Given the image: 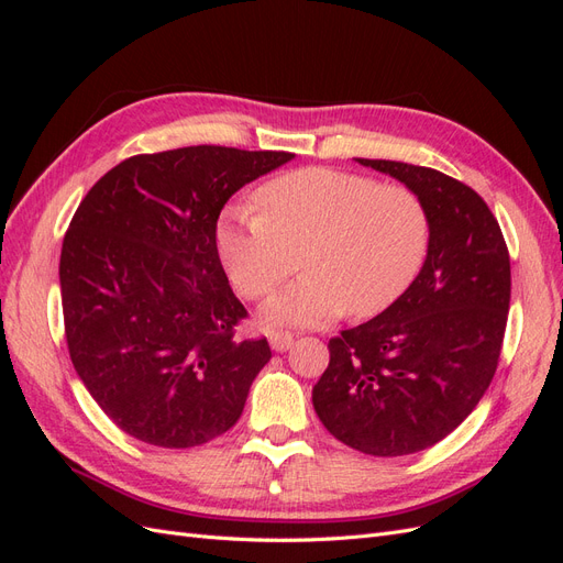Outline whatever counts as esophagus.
<instances>
[{
	"mask_svg": "<svg viewBox=\"0 0 563 563\" xmlns=\"http://www.w3.org/2000/svg\"><path fill=\"white\" fill-rule=\"evenodd\" d=\"M269 345L275 352H286L288 347L294 345V335L288 331H272L269 333Z\"/></svg>",
	"mask_w": 563,
	"mask_h": 563,
	"instance_id": "esophagus-1",
	"label": "esophagus"
}]
</instances>
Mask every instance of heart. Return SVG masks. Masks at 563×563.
<instances>
[{"mask_svg":"<svg viewBox=\"0 0 563 563\" xmlns=\"http://www.w3.org/2000/svg\"><path fill=\"white\" fill-rule=\"evenodd\" d=\"M261 216L230 211L216 230L218 255L242 296L258 300L294 275L263 317L321 327L340 314L373 317L413 284L430 246V216L406 185L310 166L255 192Z\"/></svg>","mask_w":563,"mask_h":563,"instance_id":"b5f03b06","label":"heart"}]
</instances>
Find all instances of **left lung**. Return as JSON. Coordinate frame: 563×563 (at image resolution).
Wrapping results in <instances>:
<instances>
[{
    "label": "left lung",
    "instance_id": "left-lung-1",
    "mask_svg": "<svg viewBox=\"0 0 563 563\" xmlns=\"http://www.w3.org/2000/svg\"><path fill=\"white\" fill-rule=\"evenodd\" d=\"M356 162L422 199L430 246L397 302L329 340L312 404L345 446L408 455L451 434L488 389L509 310V253L498 220L465 183L428 166Z\"/></svg>",
    "mask_w": 563,
    "mask_h": 563
}]
</instances>
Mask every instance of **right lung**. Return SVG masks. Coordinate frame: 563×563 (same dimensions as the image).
Instances as JSON below:
<instances>
[{
  "mask_svg": "<svg viewBox=\"0 0 563 563\" xmlns=\"http://www.w3.org/2000/svg\"><path fill=\"white\" fill-rule=\"evenodd\" d=\"M294 157L220 145L135 155L81 199L58 269L67 350L133 439L190 449L240 420L272 352L265 338H234L246 310L220 265L216 225L240 187Z\"/></svg>",
  "mask_w": 563,
  "mask_h": 563,
  "instance_id": "obj_1",
  "label": "right lung"
}]
</instances>
